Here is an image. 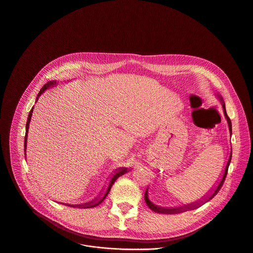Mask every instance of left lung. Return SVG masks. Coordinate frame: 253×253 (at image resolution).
Returning <instances> with one entry per match:
<instances>
[{
    "label": "left lung",
    "instance_id": "8db88e82",
    "mask_svg": "<svg viewBox=\"0 0 253 253\" xmlns=\"http://www.w3.org/2000/svg\"><path fill=\"white\" fill-rule=\"evenodd\" d=\"M220 98V100L222 101V98L221 97H219ZM222 107H223V113H224V116H225V118H226V120H227V123H228V127H229V132H230V134H231V121H230V119H229V117L227 116V114H226V111H225V106H224V103H223V101H222ZM232 151V150H231ZM230 151V155H229V159H228V161H227V164H226V166H225V169H224V174H223V176H222V179H221V181L218 183V186L216 187V189H215V191L212 193V195H211L208 199H205V202L207 201H210V200H211L218 192H219V190H220V188L222 187V185H223V183H224V180H225V178H226V175H227V171H228V167H229V164H230V161H231V155H232V152ZM145 202H146V204H147V206L152 210V211H156V212H160V213H174V212H180V211H186V210H189V209H192V208H197V206H200L201 204H205L204 202H200V203H196V204H191V205H189V206H185V207H181V208H177V209H163V208H159V207H157V206H155L153 203H151L150 202V200L148 199V189L146 190V192H145Z\"/></svg>",
    "mask_w": 253,
    "mask_h": 253
}]
</instances>
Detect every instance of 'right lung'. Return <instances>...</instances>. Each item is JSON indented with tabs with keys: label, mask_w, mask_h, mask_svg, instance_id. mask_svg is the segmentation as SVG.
<instances>
[{
	"label": "right lung",
	"mask_w": 253,
	"mask_h": 253,
	"mask_svg": "<svg viewBox=\"0 0 253 253\" xmlns=\"http://www.w3.org/2000/svg\"><path fill=\"white\" fill-rule=\"evenodd\" d=\"M56 85V81H49V82H47L46 84H44V85L42 87V89L40 90V92H39V94H38V96H37V100L39 99V97L42 95V93H43L45 90H47V89H49V88H51V87H53V86H55ZM34 109V108H33ZM33 109L30 111V113H29V117H28V121H27V125H26V136H25V151H26V147H27V136H28V131H29V124H30V121H31V118H32V114H33ZM127 172V169L126 168H122V169H118V171L115 173V175L112 177V179H111V181H110V183H109V186H108V188H107V191H106V193H105V195L101 198V199H99L98 201H94V202H91V203H87V204H84V205H82L81 207L82 208H94V207H96V206H98L99 204H101L102 202H103V200L106 198V196L108 195V193H109V191L111 190V187H112V185L114 184V182L120 177V176H122L123 174H125ZM77 207H80V206H77Z\"/></svg>",
	"instance_id": "add662e5"
}]
</instances>
